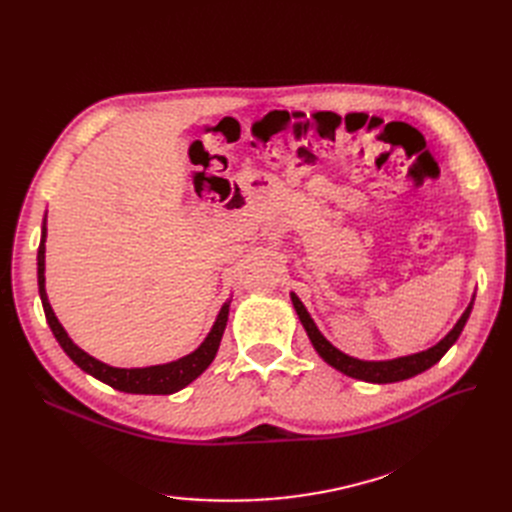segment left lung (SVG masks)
<instances>
[{
    "label": "left lung",
    "instance_id": "obj_1",
    "mask_svg": "<svg viewBox=\"0 0 512 512\" xmlns=\"http://www.w3.org/2000/svg\"><path fill=\"white\" fill-rule=\"evenodd\" d=\"M292 305H294V309H297V314L303 322L309 339H312L316 352L322 356L324 361H327L331 367L342 371V374H346V376L359 378L365 382H378V384L406 380V378L421 374V371L429 369L431 365H436L446 354V350L457 342V337L461 335L463 327H466L468 316L472 312V303H470L466 312H463V316L459 318V322L453 327V331L448 333L440 344H436L425 352H418L412 356H401V359H395V361H359V359H352V356H348L344 352H339L335 346H331L327 339L322 337V333L318 331L312 316L307 314V309L303 307L297 294H292Z\"/></svg>",
    "mask_w": 512,
    "mask_h": 512
}]
</instances>
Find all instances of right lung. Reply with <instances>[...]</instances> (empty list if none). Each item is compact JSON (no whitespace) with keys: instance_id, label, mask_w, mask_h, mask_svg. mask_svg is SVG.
Returning <instances> with one entry per match:
<instances>
[{"instance_id":"obj_1","label":"right lung","mask_w":512,"mask_h":512,"mask_svg":"<svg viewBox=\"0 0 512 512\" xmlns=\"http://www.w3.org/2000/svg\"><path fill=\"white\" fill-rule=\"evenodd\" d=\"M44 241H46V226H42V241L38 247V288H40L44 316H46V320H49V327L59 342V346L64 348V352L70 356V359L83 371H87V374H91L94 378L102 380L104 384L113 386V389L123 391V393L170 395V393L181 391L183 386H188L211 365V361L215 359V352H218V348H220L222 333L226 329L228 303H224V307L220 309L218 320H215L211 333L207 335L205 342L200 344V348L188 356H183V359L166 363V365H153V367H143V369H119V367H111V365H104V363L96 361L94 356H89L79 346L72 344V339L68 337L64 327H61L59 320L55 318L49 299H46V290H44V250L46 247H44Z\"/></svg>"}]
</instances>
